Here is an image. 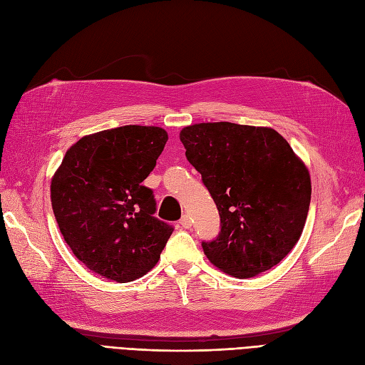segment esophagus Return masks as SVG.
Wrapping results in <instances>:
<instances>
[{
	"mask_svg": "<svg viewBox=\"0 0 365 365\" xmlns=\"http://www.w3.org/2000/svg\"><path fill=\"white\" fill-rule=\"evenodd\" d=\"M180 224H181L182 228H190V227H192V217L184 215V216L181 217V220H180Z\"/></svg>",
	"mask_w": 365,
	"mask_h": 365,
	"instance_id": "obj_1",
	"label": "esophagus"
}]
</instances>
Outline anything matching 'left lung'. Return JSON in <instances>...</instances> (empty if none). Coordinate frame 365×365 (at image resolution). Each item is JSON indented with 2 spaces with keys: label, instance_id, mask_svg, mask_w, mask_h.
Returning a JSON list of instances; mask_svg holds the SVG:
<instances>
[{
  "label": "left lung",
  "instance_id": "obj_1",
  "mask_svg": "<svg viewBox=\"0 0 365 365\" xmlns=\"http://www.w3.org/2000/svg\"><path fill=\"white\" fill-rule=\"evenodd\" d=\"M180 138L219 210L217 237L202 242L207 259L239 279L282 262L302 236L312 192L289 143L271 128L228 121L187 126Z\"/></svg>",
  "mask_w": 365,
  "mask_h": 365
}]
</instances>
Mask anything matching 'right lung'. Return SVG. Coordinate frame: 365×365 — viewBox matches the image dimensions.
<instances>
[{
    "label": "right lung",
    "mask_w": 365,
    "mask_h": 365,
    "mask_svg": "<svg viewBox=\"0 0 365 365\" xmlns=\"http://www.w3.org/2000/svg\"><path fill=\"white\" fill-rule=\"evenodd\" d=\"M168 141L157 126L128 125L73 145L51 180V205L74 256L105 279L134 282L155 267L173 227L153 216L143 185Z\"/></svg>",
    "instance_id": "1"
}]
</instances>
